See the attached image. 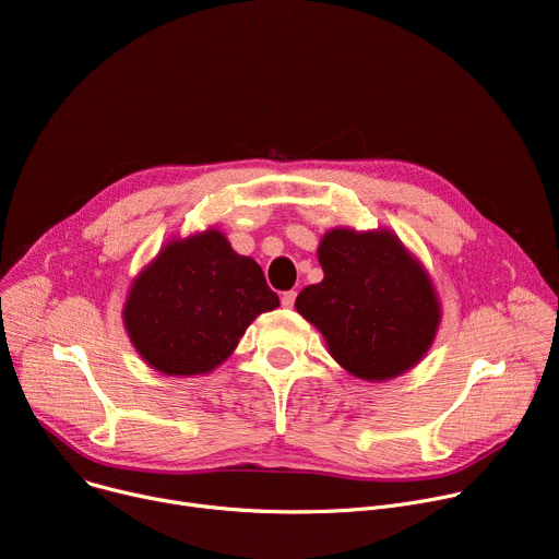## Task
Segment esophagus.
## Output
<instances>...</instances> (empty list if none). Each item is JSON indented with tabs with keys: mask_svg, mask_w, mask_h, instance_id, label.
Returning <instances> with one entry per match:
<instances>
[{
	"mask_svg": "<svg viewBox=\"0 0 559 559\" xmlns=\"http://www.w3.org/2000/svg\"><path fill=\"white\" fill-rule=\"evenodd\" d=\"M295 297H297L295 290H284V293H282V307H284V309H293Z\"/></svg>",
	"mask_w": 559,
	"mask_h": 559,
	"instance_id": "esophagus-1",
	"label": "esophagus"
}]
</instances>
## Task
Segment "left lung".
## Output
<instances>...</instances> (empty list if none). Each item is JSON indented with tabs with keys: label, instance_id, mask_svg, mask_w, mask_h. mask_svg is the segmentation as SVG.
Returning a JSON list of instances; mask_svg holds the SVG:
<instances>
[{
	"label": "left lung",
	"instance_id": "obj_1",
	"mask_svg": "<svg viewBox=\"0 0 559 559\" xmlns=\"http://www.w3.org/2000/svg\"><path fill=\"white\" fill-rule=\"evenodd\" d=\"M318 260L324 280L299 293L295 309L322 331L331 356L365 380L412 369L432 345L441 311L432 282L399 237L335 228Z\"/></svg>",
	"mask_w": 559,
	"mask_h": 559
}]
</instances>
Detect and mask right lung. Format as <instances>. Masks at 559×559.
I'll list each match as a JSON object with an SVG mask.
<instances>
[{
  "label": "right lung",
  "mask_w": 559,
  "mask_h": 559,
  "mask_svg": "<svg viewBox=\"0 0 559 559\" xmlns=\"http://www.w3.org/2000/svg\"><path fill=\"white\" fill-rule=\"evenodd\" d=\"M280 307L254 260L237 254L219 230L169 241L134 280L124 329L147 365L197 376L222 365L248 324Z\"/></svg>",
  "instance_id": "right-lung-1"
}]
</instances>
